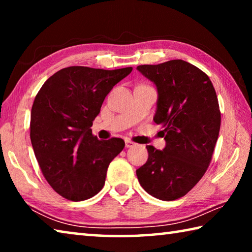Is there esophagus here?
<instances>
[{"label": "esophagus", "mask_w": 252, "mask_h": 252, "mask_svg": "<svg viewBox=\"0 0 252 252\" xmlns=\"http://www.w3.org/2000/svg\"><path fill=\"white\" fill-rule=\"evenodd\" d=\"M134 146L135 143L133 141H131V140H126V148H132Z\"/></svg>", "instance_id": "34e87169"}]
</instances>
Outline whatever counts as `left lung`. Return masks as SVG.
<instances>
[{"label": "left lung", "instance_id": "8db88e82", "mask_svg": "<svg viewBox=\"0 0 252 252\" xmlns=\"http://www.w3.org/2000/svg\"><path fill=\"white\" fill-rule=\"evenodd\" d=\"M158 89L157 112L163 150L147 146L148 161L136 170L149 194L163 201L186 195L210 164L219 136L221 113L215 88L199 67L183 60L136 67Z\"/></svg>", "mask_w": 252, "mask_h": 252}]
</instances>
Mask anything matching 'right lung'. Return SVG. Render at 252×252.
I'll return each instance as SVG.
<instances>
[{"label": "right lung", "mask_w": 252, "mask_h": 252, "mask_svg": "<svg viewBox=\"0 0 252 252\" xmlns=\"http://www.w3.org/2000/svg\"><path fill=\"white\" fill-rule=\"evenodd\" d=\"M131 71L64 67L37 92L30 136L45 180L61 197L83 201L103 188L110 162L126 143L120 138L101 141L91 126L108 93Z\"/></svg>", "instance_id": "right-lung-1"}]
</instances>
